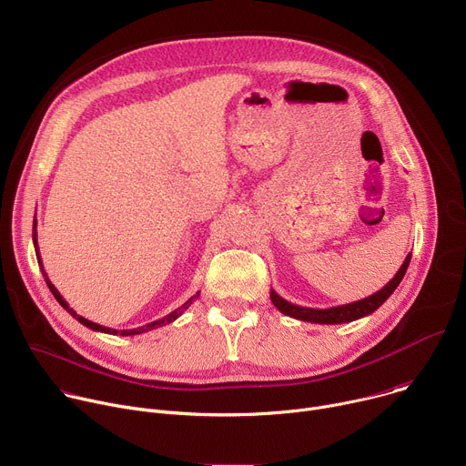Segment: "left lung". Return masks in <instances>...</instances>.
Wrapping results in <instances>:
<instances>
[{"label":"left lung","instance_id":"1","mask_svg":"<svg viewBox=\"0 0 466 466\" xmlns=\"http://www.w3.org/2000/svg\"><path fill=\"white\" fill-rule=\"evenodd\" d=\"M411 261V254L406 256L404 263L400 265V269L396 271V275L392 277V280H389V284H385L380 291L372 293L367 299L350 302V304H343V306H334V308H326V309H315V308H304V306H297L288 302L286 299H282L275 289H271V302L275 304V308L279 311H282L284 315H289L293 319L299 320H306V322H317V324H341V322H352L356 319L367 317L372 311H376L390 295L392 291L398 288V284L402 282Z\"/></svg>","mask_w":466,"mask_h":466}]
</instances>
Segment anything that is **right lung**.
Returning <instances> with one entry per match:
<instances>
[{"mask_svg":"<svg viewBox=\"0 0 466 466\" xmlns=\"http://www.w3.org/2000/svg\"><path fill=\"white\" fill-rule=\"evenodd\" d=\"M33 245H35V252H36V259H38V265H40V269H42V275H44V279H46V284H47V288H49V291L53 293V297L58 300V304L68 311L74 319H77L81 324H85L86 328H90V329H94V331H103V334H110V336H138V334H144V331H149V329H155V328H158V326H164V324H169V322H173L175 319H178L191 304H193V300L195 299H198V295H201V291H197L191 299H187L180 308H177L175 311H171L169 315H166V317H162V319H158V320H153V322H149V324H146V326H140V328H130V329H114V328H106V326H101V324H97V322H92V320H88V319H85L83 315H79L74 308H70L68 306V302H66L64 299H62V295L56 291V288L49 282V279H47V275H46V271H44V263H42V258H40V252H38V239H36V216H35V219H33Z\"/></svg>","mask_w":466,"mask_h":466,"instance_id":"1","label":"right lung"}]
</instances>
